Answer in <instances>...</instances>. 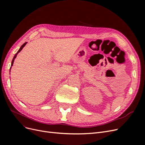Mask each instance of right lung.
Segmentation results:
<instances>
[{"instance_id": "1", "label": "right lung", "mask_w": 145, "mask_h": 145, "mask_svg": "<svg viewBox=\"0 0 145 145\" xmlns=\"http://www.w3.org/2000/svg\"><path fill=\"white\" fill-rule=\"evenodd\" d=\"M26 43H24V44H23L22 45V46L20 47V48L19 49V50L18 51V52L16 53V54H15V55L14 56V57L13 58V60H12V64H11V66H13V62H14V59L15 58H16V56H17V54H18V53H19V52H20L22 50V49H23V48H24V46H25L26 45ZM10 69H11V67H10Z\"/></svg>"}]
</instances>
